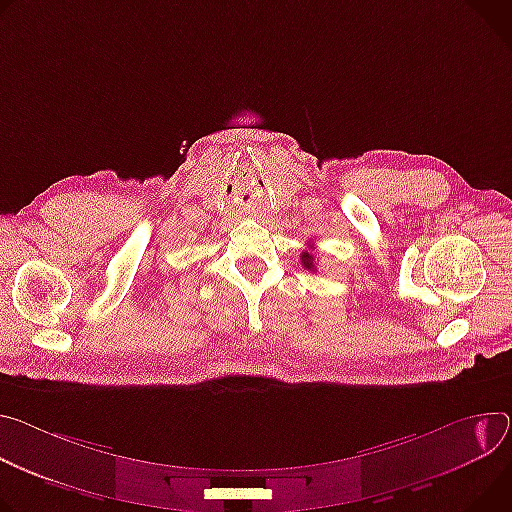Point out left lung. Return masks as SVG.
Wrapping results in <instances>:
<instances>
[{
	"instance_id": "obj_1",
	"label": "left lung",
	"mask_w": 512,
	"mask_h": 512,
	"mask_svg": "<svg viewBox=\"0 0 512 512\" xmlns=\"http://www.w3.org/2000/svg\"><path fill=\"white\" fill-rule=\"evenodd\" d=\"M300 257H302V265H304L306 269H310V271L316 269V267H314V255H312L310 251H304Z\"/></svg>"
}]
</instances>
